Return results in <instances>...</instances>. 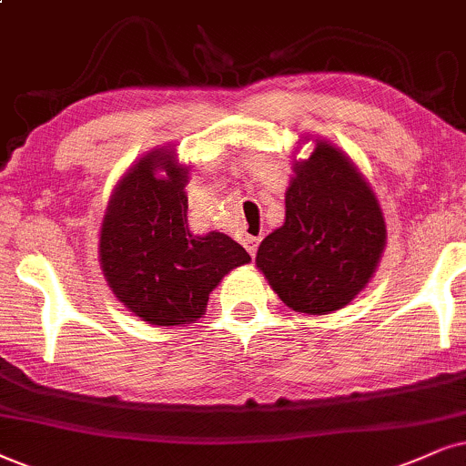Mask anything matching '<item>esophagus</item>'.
Segmentation results:
<instances>
[{"label": "esophagus", "mask_w": 466, "mask_h": 466, "mask_svg": "<svg viewBox=\"0 0 466 466\" xmlns=\"http://www.w3.org/2000/svg\"><path fill=\"white\" fill-rule=\"evenodd\" d=\"M258 243H260V238H258V237H251V234H247V237L243 238L245 249L249 251V256H251V258L256 256V251H258Z\"/></svg>", "instance_id": "esophagus-1"}]
</instances>
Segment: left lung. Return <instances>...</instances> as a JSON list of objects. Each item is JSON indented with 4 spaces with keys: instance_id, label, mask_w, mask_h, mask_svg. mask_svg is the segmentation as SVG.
Masks as SVG:
<instances>
[{
    "instance_id": "obj_1",
    "label": "left lung",
    "mask_w": 466,
    "mask_h": 466,
    "mask_svg": "<svg viewBox=\"0 0 466 466\" xmlns=\"http://www.w3.org/2000/svg\"><path fill=\"white\" fill-rule=\"evenodd\" d=\"M379 199L355 163L316 139L294 163L286 221L258 247L256 267L288 308L331 314L368 286L385 249Z\"/></svg>"
}]
</instances>
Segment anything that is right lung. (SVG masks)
<instances>
[{
	"label": "right lung",
	"mask_w": 466,
	"mask_h": 466,
	"mask_svg": "<svg viewBox=\"0 0 466 466\" xmlns=\"http://www.w3.org/2000/svg\"><path fill=\"white\" fill-rule=\"evenodd\" d=\"M187 174L174 148L144 155L116 185L101 226L105 279L148 325L196 322L223 277L251 260L226 234L191 232Z\"/></svg>",
	"instance_id": "right-lung-1"
}]
</instances>
